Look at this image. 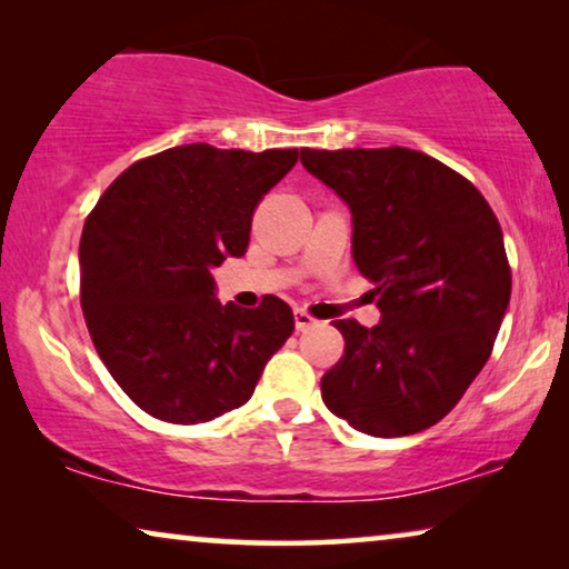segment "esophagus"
I'll list each match as a JSON object with an SVG mask.
<instances>
[{"mask_svg": "<svg viewBox=\"0 0 569 569\" xmlns=\"http://www.w3.org/2000/svg\"><path fill=\"white\" fill-rule=\"evenodd\" d=\"M295 326H298V331H308V329H313V326H316V318L306 313L302 308H298V310H295Z\"/></svg>", "mask_w": 569, "mask_h": 569, "instance_id": "obj_1", "label": "esophagus"}]
</instances>
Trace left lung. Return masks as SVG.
Listing matches in <instances>:
<instances>
[{
	"mask_svg": "<svg viewBox=\"0 0 569 569\" xmlns=\"http://www.w3.org/2000/svg\"><path fill=\"white\" fill-rule=\"evenodd\" d=\"M352 212V259L380 321H333L345 357L321 378L331 415L372 438L438 425L492 355L510 306L502 228L487 199L430 154L300 150Z\"/></svg>",
	"mask_w": 569,
	"mask_h": 569,
	"instance_id": "left-lung-1",
	"label": "left lung"
}]
</instances>
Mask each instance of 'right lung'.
I'll list each match as a JSON object with an SVG mask.
<instances>
[{"label":"right lung","instance_id":"obj_1","mask_svg":"<svg viewBox=\"0 0 569 569\" xmlns=\"http://www.w3.org/2000/svg\"><path fill=\"white\" fill-rule=\"evenodd\" d=\"M298 150L181 144L123 170L80 240V302L100 360L147 415L199 425L243 407L290 339L292 310L222 306L212 269L240 259L259 199Z\"/></svg>","mask_w":569,"mask_h":569}]
</instances>
